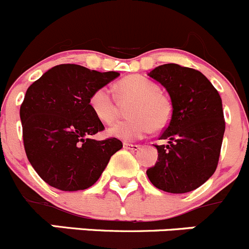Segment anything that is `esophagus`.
Masks as SVG:
<instances>
[{
  "mask_svg": "<svg viewBox=\"0 0 249 249\" xmlns=\"http://www.w3.org/2000/svg\"><path fill=\"white\" fill-rule=\"evenodd\" d=\"M123 146L132 151H137L139 148H141V145H138V144H132V143H124L123 144Z\"/></svg>",
  "mask_w": 249,
  "mask_h": 249,
  "instance_id": "obj_1",
  "label": "esophagus"
}]
</instances>
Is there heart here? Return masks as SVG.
I'll list each match as a JSON object with an SVG mask.
<instances>
[{
    "mask_svg": "<svg viewBox=\"0 0 249 249\" xmlns=\"http://www.w3.org/2000/svg\"><path fill=\"white\" fill-rule=\"evenodd\" d=\"M120 98H134L128 108L132 117L113 123L107 134L122 141H136L160 129L171 118L170 101L160 93V88L151 80L141 75H129L116 84ZM89 107L103 123H111L117 116V105L112 91L107 87H100L90 94Z\"/></svg>",
    "mask_w": 249,
    "mask_h": 249,
    "instance_id": "1",
    "label": "heart"
}]
</instances>
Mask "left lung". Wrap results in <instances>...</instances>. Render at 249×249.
Instances as JSON below:
<instances>
[{
  "label": "left lung",
  "instance_id": "obj_1",
  "mask_svg": "<svg viewBox=\"0 0 249 249\" xmlns=\"http://www.w3.org/2000/svg\"><path fill=\"white\" fill-rule=\"evenodd\" d=\"M148 75L167 90L172 113L160 136L167 144L155 145L158 161L146 175L156 188L187 193L216 170L225 132L221 98L209 79L193 68L167 63Z\"/></svg>",
  "mask_w": 249,
  "mask_h": 249
}]
</instances>
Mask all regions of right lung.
<instances>
[{"instance_id":"obj_1","label":"right lung","mask_w":249,"mask_h":249,"mask_svg":"<svg viewBox=\"0 0 249 249\" xmlns=\"http://www.w3.org/2000/svg\"><path fill=\"white\" fill-rule=\"evenodd\" d=\"M118 75L68 63L28 88L19 112L25 154L47 184L67 192L89 188L122 148L117 138H90L104 131L89 107L90 94Z\"/></svg>"}]
</instances>
